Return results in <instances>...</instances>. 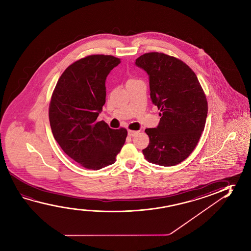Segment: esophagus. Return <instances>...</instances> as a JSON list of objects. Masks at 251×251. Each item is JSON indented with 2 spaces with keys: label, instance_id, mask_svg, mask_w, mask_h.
<instances>
[{
  "label": "esophagus",
  "instance_id": "esophagus-1",
  "mask_svg": "<svg viewBox=\"0 0 251 251\" xmlns=\"http://www.w3.org/2000/svg\"><path fill=\"white\" fill-rule=\"evenodd\" d=\"M139 133V131H135V130H127V135L129 136H135Z\"/></svg>",
  "mask_w": 251,
  "mask_h": 251
}]
</instances>
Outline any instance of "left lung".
Returning <instances> with one entry per match:
<instances>
[{
    "instance_id": "obj_1",
    "label": "left lung",
    "mask_w": 251,
    "mask_h": 251,
    "mask_svg": "<svg viewBox=\"0 0 251 251\" xmlns=\"http://www.w3.org/2000/svg\"><path fill=\"white\" fill-rule=\"evenodd\" d=\"M149 76L152 103L160 110L156 127L146 128L145 159L161 166L185 160L196 147L205 127L207 101L196 74L174 57L145 53L135 62Z\"/></svg>"
}]
</instances>
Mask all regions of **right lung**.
Returning <instances> with one entry per match:
<instances>
[{
	"instance_id": "1",
	"label": "right lung",
	"mask_w": 251,
	"mask_h": 251,
	"mask_svg": "<svg viewBox=\"0 0 251 251\" xmlns=\"http://www.w3.org/2000/svg\"><path fill=\"white\" fill-rule=\"evenodd\" d=\"M120 58L91 55L74 62L58 79L51 96L49 119L54 138L75 162L90 170L115 163L127 130L97 122L106 102V78Z\"/></svg>"
}]
</instances>
